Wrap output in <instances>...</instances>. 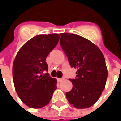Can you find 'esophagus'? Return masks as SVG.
<instances>
[{
  "label": "esophagus",
  "mask_w": 121,
  "mask_h": 121,
  "mask_svg": "<svg viewBox=\"0 0 121 121\" xmlns=\"http://www.w3.org/2000/svg\"><path fill=\"white\" fill-rule=\"evenodd\" d=\"M63 79H64V78L63 77H61V78H57V81L58 82H61V81H63Z\"/></svg>",
  "instance_id": "34e87169"
}]
</instances>
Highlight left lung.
I'll use <instances>...</instances> for the list:
<instances>
[{
  "label": "left lung",
  "instance_id": "obj_1",
  "mask_svg": "<svg viewBox=\"0 0 121 121\" xmlns=\"http://www.w3.org/2000/svg\"><path fill=\"white\" fill-rule=\"evenodd\" d=\"M60 44L76 77L69 79L73 88L66 92L69 102L77 108L94 105L104 90L108 71L104 55L90 40L73 34H60Z\"/></svg>",
  "mask_w": 121,
  "mask_h": 121
}]
</instances>
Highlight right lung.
Here are the masks:
<instances>
[{"mask_svg":"<svg viewBox=\"0 0 121 121\" xmlns=\"http://www.w3.org/2000/svg\"><path fill=\"white\" fill-rule=\"evenodd\" d=\"M57 34H41L28 40L17 54L13 65V78L21 100L32 108H40L49 103L56 80L50 77L46 59L58 44Z\"/></svg>","mask_w":121,"mask_h":121,"instance_id":"right-lung-1","label":"right lung"}]
</instances>
